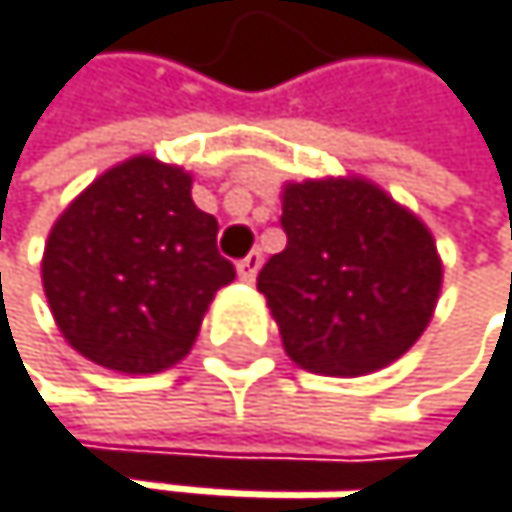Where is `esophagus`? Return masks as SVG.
Masks as SVG:
<instances>
[{
    "label": "esophagus",
    "mask_w": 512,
    "mask_h": 512,
    "mask_svg": "<svg viewBox=\"0 0 512 512\" xmlns=\"http://www.w3.org/2000/svg\"><path fill=\"white\" fill-rule=\"evenodd\" d=\"M261 251H251V254H245V258L235 264V270H239V277L245 280V283H251L254 277H258V270H261Z\"/></svg>",
    "instance_id": "obj_1"
}]
</instances>
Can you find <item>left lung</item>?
<instances>
[{"mask_svg":"<svg viewBox=\"0 0 512 512\" xmlns=\"http://www.w3.org/2000/svg\"><path fill=\"white\" fill-rule=\"evenodd\" d=\"M286 248L261 267L258 289L295 365L359 377L400 355L428 327L441 258L431 232L362 179L286 185Z\"/></svg>","mask_w":512,"mask_h":512,"instance_id":"8db88e82","label":"left lung"}]
</instances>
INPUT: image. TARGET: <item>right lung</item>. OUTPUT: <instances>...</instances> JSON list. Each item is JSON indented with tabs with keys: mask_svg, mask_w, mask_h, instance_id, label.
Instances as JSON below:
<instances>
[{
	"mask_svg": "<svg viewBox=\"0 0 512 512\" xmlns=\"http://www.w3.org/2000/svg\"><path fill=\"white\" fill-rule=\"evenodd\" d=\"M217 229L194 207L191 176L179 166L135 157L103 172L46 242L43 289L62 336L112 371L176 365L210 299L235 280Z\"/></svg>",
	"mask_w": 512,
	"mask_h": 512,
	"instance_id": "right-lung-1",
	"label": "right lung"
}]
</instances>
